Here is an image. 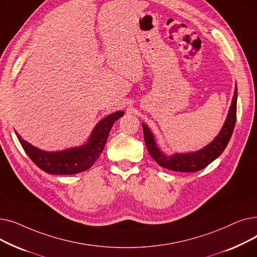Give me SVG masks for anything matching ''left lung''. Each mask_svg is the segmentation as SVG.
Returning <instances> with one entry per match:
<instances>
[{"instance_id":"left-lung-1","label":"left lung","mask_w":257,"mask_h":257,"mask_svg":"<svg viewBox=\"0 0 257 257\" xmlns=\"http://www.w3.org/2000/svg\"><path fill=\"white\" fill-rule=\"evenodd\" d=\"M236 98H237V88L235 86L234 94L232 98V103L229 109L225 124L220 131L219 136L213 140L209 145H207L203 149L186 154H175L174 156H166L161 152L155 143L153 134L145 124H143L144 129V138L147 149L151 157L156 163L166 169L176 171V172H197L207 167L211 161L218 158L222 152L225 150L229 141L231 139L232 132L235 126L236 120Z\"/></svg>"}]
</instances>
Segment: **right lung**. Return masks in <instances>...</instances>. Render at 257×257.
Here are the masks:
<instances>
[{
    "mask_svg": "<svg viewBox=\"0 0 257 257\" xmlns=\"http://www.w3.org/2000/svg\"><path fill=\"white\" fill-rule=\"evenodd\" d=\"M124 115L116 111L103 118L94 127L88 142L77 148L61 152H46L24 141L16 131L23 149L33 163L44 172L54 175H73L88 170L102 153L114 121Z\"/></svg>",
    "mask_w": 257,
    "mask_h": 257,
    "instance_id": "1",
    "label": "right lung"
}]
</instances>
